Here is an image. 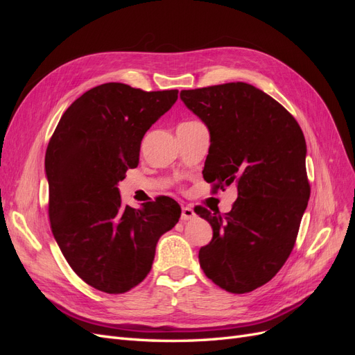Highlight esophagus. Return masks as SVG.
Instances as JSON below:
<instances>
[{
	"instance_id": "1",
	"label": "esophagus",
	"mask_w": 355,
	"mask_h": 355,
	"mask_svg": "<svg viewBox=\"0 0 355 355\" xmlns=\"http://www.w3.org/2000/svg\"><path fill=\"white\" fill-rule=\"evenodd\" d=\"M194 218H196L194 209L189 207V206L182 207V214H180V219L182 220H189V219H194Z\"/></svg>"
}]
</instances>
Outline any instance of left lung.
Instances as JSON below:
<instances>
[{"label":"left lung","mask_w":355,"mask_h":355,"mask_svg":"<svg viewBox=\"0 0 355 355\" xmlns=\"http://www.w3.org/2000/svg\"><path fill=\"white\" fill-rule=\"evenodd\" d=\"M180 99L209 128L204 180L239 191L225 214L196 207L213 228L200 266L227 292H252L287 261L308 206L304 133L280 103L247 83L182 90Z\"/></svg>","instance_id":"obj_1"}]
</instances>
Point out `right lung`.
<instances>
[{
    "instance_id": "1",
    "label": "right lung",
    "mask_w": 355,
    "mask_h": 355,
    "mask_svg": "<svg viewBox=\"0 0 355 355\" xmlns=\"http://www.w3.org/2000/svg\"><path fill=\"white\" fill-rule=\"evenodd\" d=\"M178 90L144 92L106 83L62 115L46 153L51 232L69 266L101 292L124 293L151 271L161 235L180 218L170 197L124 206L118 182L139 164L145 133Z\"/></svg>"
}]
</instances>
